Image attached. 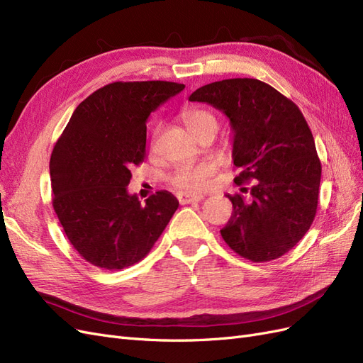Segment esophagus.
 <instances>
[{
	"instance_id": "34e87169",
	"label": "esophagus",
	"mask_w": 363,
	"mask_h": 363,
	"mask_svg": "<svg viewBox=\"0 0 363 363\" xmlns=\"http://www.w3.org/2000/svg\"><path fill=\"white\" fill-rule=\"evenodd\" d=\"M177 200L180 204H189V203H199L204 200V195L200 194H189V192H179Z\"/></svg>"
}]
</instances>
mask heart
<instances>
[{"label": "heart", "instance_id": "obj_1", "mask_svg": "<svg viewBox=\"0 0 363 363\" xmlns=\"http://www.w3.org/2000/svg\"><path fill=\"white\" fill-rule=\"evenodd\" d=\"M183 123L196 138H201L206 133H211L213 136L218 130L216 116L212 112L206 111V108L195 107L186 111L183 113ZM215 171V164L211 162L183 163L169 174L168 182L174 188L182 191H203L213 177Z\"/></svg>", "mask_w": 363, "mask_h": 363}]
</instances>
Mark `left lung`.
I'll use <instances>...</instances> for the list:
<instances>
[{
	"mask_svg": "<svg viewBox=\"0 0 363 363\" xmlns=\"http://www.w3.org/2000/svg\"><path fill=\"white\" fill-rule=\"evenodd\" d=\"M189 101L208 103L232 124L236 184L250 199L227 195L233 213L225 244L251 262L292 250L311 228L318 207L321 162L312 131L292 100L256 79H228L196 89Z\"/></svg>",
	"mask_w": 363,
	"mask_h": 363,
	"instance_id": "1",
	"label": "left lung"
}]
</instances>
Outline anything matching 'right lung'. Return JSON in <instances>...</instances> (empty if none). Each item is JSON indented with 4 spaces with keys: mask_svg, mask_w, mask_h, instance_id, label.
Listing matches in <instances>:
<instances>
[{
    "mask_svg": "<svg viewBox=\"0 0 363 363\" xmlns=\"http://www.w3.org/2000/svg\"><path fill=\"white\" fill-rule=\"evenodd\" d=\"M184 89L174 82H115L74 111L51 152L52 207L77 252L116 271L144 259L179 201L168 191L140 204L127 192L145 157L150 113Z\"/></svg>",
    "mask_w": 363,
    "mask_h": 363,
    "instance_id": "right-lung-1",
    "label": "right lung"
}]
</instances>
